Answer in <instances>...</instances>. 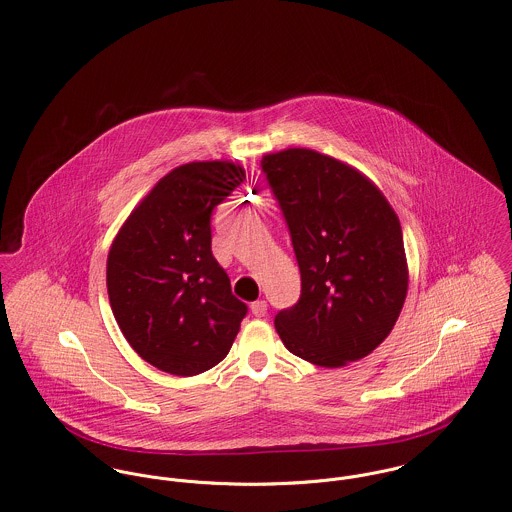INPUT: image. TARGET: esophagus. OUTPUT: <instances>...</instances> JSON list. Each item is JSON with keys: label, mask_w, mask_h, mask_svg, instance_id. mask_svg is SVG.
Instances as JSON below:
<instances>
[{"label": "esophagus", "mask_w": 512, "mask_h": 512, "mask_svg": "<svg viewBox=\"0 0 512 512\" xmlns=\"http://www.w3.org/2000/svg\"><path fill=\"white\" fill-rule=\"evenodd\" d=\"M250 311H252L254 317H264L268 313V303L264 299H258L250 305Z\"/></svg>", "instance_id": "esophagus-1"}]
</instances>
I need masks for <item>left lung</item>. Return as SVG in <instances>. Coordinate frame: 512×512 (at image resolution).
<instances>
[{
    "label": "left lung",
    "instance_id": "obj_1",
    "mask_svg": "<svg viewBox=\"0 0 512 512\" xmlns=\"http://www.w3.org/2000/svg\"><path fill=\"white\" fill-rule=\"evenodd\" d=\"M292 234L299 301L274 325L295 357L325 368L365 359L392 331L408 293L398 215L359 169L307 147L262 157Z\"/></svg>",
    "mask_w": 512,
    "mask_h": 512
}]
</instances>
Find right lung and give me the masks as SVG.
Listing matches in <instances>:
<instances>
[{"label":"right lung","mask_w":512,"mask_h":512,"mask_svg":"<svg viewBox=\"0 0 512 512\" xmlns=\"http://www.w3.org/2000/svg\"><path fill=\"white\" fill-rule=\"evenodd\" d=\"M232 161H191L161 177L118 230L106 262L112 313L149 365L201 374L228 355L248 307L211 250V215L242 181Z\"/></svg>","instance_id":"1"}]
</instances>
